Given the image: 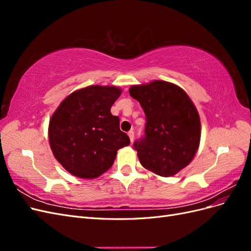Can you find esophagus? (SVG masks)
Instances as JSON below:
<instances>
[{
    "instance_id": "esophagus-1",
    "label": "esophagus",
    "mask_w": 251,
    "mask_h": 251,
    "mask_svg": "<svg viewBox=\"0 0 251 251\" xmlns=\"http://www.w3.org/2000/svg\"><path fill=\"white\" fill-rule=\"evenodd\" d=\"M127 135H128V137H130L131 142H133L134 141V131H130L127 133Z\"/></svg>"
}]
</instances>
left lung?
<instances>
[{"mask_svg": "<svg viewBox=\"0 0 251 251\" xmlns=\"http://www.w3.org/2000/svg\"><path fill=\"white\" fill-rule=\"evenodd\" d=\"M130 95L146 114L144 135L134 142L143 168L174 176L193 160L201 137L200 117L188 95L162 80L133 86Z\"/></svg>", "mask_w": 251, "mask_h": 251, "instance_id": "1", "label": "left lung"}]
</instances>
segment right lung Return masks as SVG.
<instances>
[{
    "label": "right lung",
    "mask_w": 251,
    "mask_h": 251,
    "mask_svg": "<svg viewBox=\"0 0 251 251\" xmlns=\"http://www.w3.org/2000/svg\"><path fill=\"white\" fill-rule=\"evenodd\" d=\"M116 87L90 86L75 91L59 104L49 124L53 155L78 178L100 176L114 163L117 151L130 144L111 114L120 96Z\"/></svg>",
    "instance_id": "right-lung-1"
}]
</instances>
